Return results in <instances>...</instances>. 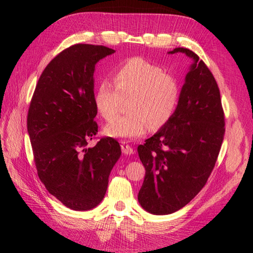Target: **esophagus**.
I'll use <instances>...</instances> for the list:
<instances>
[{
	"label": "esophagus",
	"mask_w": 253,
	"mask_h": 253,
	"mask_svg": "<svg viewBox=\"0 0 253 253\" xmlns=\"http://www.w3.org/2000/svg\"><path fill=\"white\" fill-rule=\"evenodd\" d=\"M121 147H122V151L125 155H132L134 154V150H132L131 147L127 144V142L123 141L121 144Z\"/></svg>",
	"instance_id": "obj_1"
}]
</instances>
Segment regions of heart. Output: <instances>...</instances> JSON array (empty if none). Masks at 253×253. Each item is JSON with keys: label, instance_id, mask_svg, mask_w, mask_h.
Here are the masks:
<instances>
[{"label": "heart", "instance_id": "obj_1", "mask_svg": "<svg viewBox=\"0 0 253 253\" xmlns=\"http://www.w3.org/2000/svg\"><path fill=\"white\" fill-rule=\"evenodd\" d=\"M115 87L100 81L94 90V104L106 121L116 115L122 98L129 97L127 111L108 123L104 132L119 139H136L149 129L160 128L170 121L180 98L178 80L162 66L142 57L127 58L113 72Z\"/></svg>", "mask_w": 253, "mask_h": 253}]
</instances>
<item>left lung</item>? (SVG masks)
Here are the masks:
<instances>
[{
	"mask_svg": "<svg viewBox=\"0 0 253 253\" xmlns=\"http://www.w3.org/2000/svg\"><path fill=\"white\" fill-rule=\"evenodd\" d=\"M192 59L170 121L139 145L146 169L138 201L153 214L181 209L203 189L217 162L224 135V115L212 73L192 50L177 47Z\"/></svg>",
	"mask_w": 253,
	"mask_h": 253,
	"instance_id": "8db88e82",
	"label": "left lung"
}]
</instances>
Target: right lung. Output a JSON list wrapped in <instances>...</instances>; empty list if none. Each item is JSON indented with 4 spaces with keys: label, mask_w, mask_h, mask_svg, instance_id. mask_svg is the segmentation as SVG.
I'll list each match as a JSON object with an SVG mask.
<instances>
[{
    "label": "right lung",
    "mask_w": 253,
    "mask_h": 253,
    "mask_svg": "<svg viewBox=\"0 0 253 253\" xmlns=\"http://www.w3.org/2000/svg\"><path fill=\"white\" fill-rule=\"evenodd\" d=\"M115 50L102 45L76 44L45 67L27 115V132L41 181L67 208L86 211L103 200L108 177L122 155L111 137L94 147V72Z\"/></svg>",
    "instance_id": "add662e5"
}]
</instances>
